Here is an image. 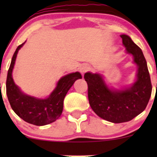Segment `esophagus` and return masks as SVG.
<instances>
[{
  "label": "esophagus",
  "instance_id": "esophagus-1",
  "mask_svg": "<svg viewBox=\"0 0 157 157\" xmlns=\"http://www.w3.org/2000/svg\"><path fill=\"white\" fill-rule=\"evenodd\" d=\"M88 70H89L88 67L86 65H85V64H83V65H81L80 67H79V71H80V72L81 73L83 76L86 71H88Z\"/></svg>",
  "mask_w": 157,
  "mask_h": 157
}]
</instances>
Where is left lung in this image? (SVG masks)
Listing matches in <instances>:
<instances>
[{"label": "left lung", "instance_id": "left-lung-1", "mask_svg": "<svg viewBox=\"0 0 157 157\" xmlns=\"http://www.w3.org/2000/svg\"><path fill=\"white\" fill-rule=\"evenodd\" d=\"M126 52L134 57L138 67L137 80L124 90H112L99 74L87 72L84 79L88 85V99L95 113L113 123L129 121L146 109L152 92V84L146 59L141 49L127 35H121Z\"/></svg>", "mask_w": 157, "mask_h": 157}]
</instances>
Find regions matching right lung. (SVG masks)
I'll return each mask as SVG.
<instances>
[{
  "mask_svg": "<svg viewBox=\"0 0 157 157\" xmlns=\"http://www.w3.org/2000/svg\"><path fill=\"white\" fill-rule=\"evenodd\" d=\"M24 43L17 47L13 55L6 82L7 96L11 108L20 118L29 124L45 125L54 122L61 116L66 94L74 82L81 79L82 76L79 72H75L61 77L56 88L46 99H37L24 94L14 83L12 77L17 53Z\"/></svg>",
  "mask_w": 157,
  "mask_h": 157,
  "instance_id": "right-lung-1",
  "label": "right lung"
}]
</instances>
